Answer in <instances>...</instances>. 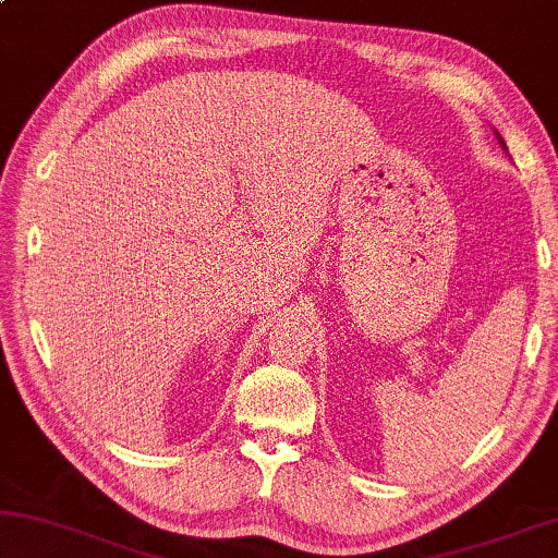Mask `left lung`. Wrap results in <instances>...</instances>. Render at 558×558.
<instances>
[{
  "label": "left lung",
  "instance_id": "left-lung-1",
  "mask_svg": "<svg viewBox=\"0 0 558 558\" xmlns=\"http://www.w3.org/2000/svg\"><path fill=\"white\" fill-rule=\"evenodd\" d=\"M495 136H498V141H500V146H502V150H508V146H505V141H502V136L498 134V131H495Z\"/></svg>",
  "mask_w": 558,
  "mask_h": 558
}]
</instances>
